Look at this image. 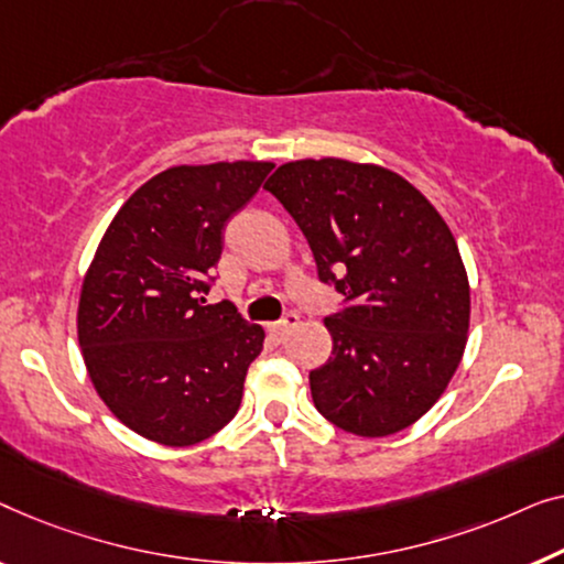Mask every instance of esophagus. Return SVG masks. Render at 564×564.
Here are the masks:
<instances>
[{"label":"esophagus","instance_id":"1","mask_svg":"<svg viewBox=\"0 0 564 564\" xmlns=\"http://www.w3.org/2000/svg\"><path fill=\"white\" fill-rule=\"evenodd\" d=\"M296 327H299V316L293 314V312H289V314L283 316L281 322H273L271 327H268V332H271V335H273L275 339H283L285 335H289L291 329H296Z\"/></svg>","mask_w":564,"mask_h":564}]
</instances>
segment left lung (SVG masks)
Here are the masks:
<instances>
[{
	"instance_id": "1",
	"label": "left lung",
	"mask_w": 564,
	"mask_h": 564,
	"mask_svg": "<svg viewBox=\"0 0 564 564\" xmlns=\"http://www.w3.org/2000/svg\"><path fill=\"white\" fill-rule=\"evenodd\" d=\"M347 299L324 319L332 358L308 372L319 414L358 437L406 430L463 360L470 283L447 221L399 173L343 158L279 165L265 184Z\"/></svg>"
}]
</instances>
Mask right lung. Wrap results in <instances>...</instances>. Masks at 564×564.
<instances>
[{
  "label": "right lung",
  "instance_id": "add662e5",
  "mask_svg": "<svg viewBox=\"0 0 564 564\" xmlns=\"http://www.w3.org/2000/svg\"><path fill=\"white\" fill-rule=\"evenodd\" d=\"M268 161L173 165L145 181L101 237L82 283L78 345L99 399L140 437L188 447L232 422L265 332L206 304L225 225Z\"/></svg>",
  "mask_w": 564,
  "mask_h": 564
}]
</instances>
